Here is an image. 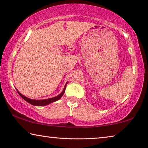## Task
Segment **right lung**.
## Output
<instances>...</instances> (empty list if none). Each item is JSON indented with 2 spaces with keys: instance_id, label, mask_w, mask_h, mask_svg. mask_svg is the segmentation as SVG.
<instances>
[{
  "instance_id": "obj_1",
  "label": "right lung",
  "mask_w": 148,
  "mask_h": 148,
  "mask_svg": "<svg viewBox=\"0 0 148 148\" xmlns=\"http://www.w3.org/2000/svg\"><path fill=\"white\" fill-rule=\"evenodd\" d=\"M67 83H68V82H67V83L65 84V85L64 87V88H63V91L61 92V93H60V95H58V96L55 97L50 98V99H44V100H34V99H29V98L24 96L23 95H22L21 93H20L18 91V89H16V90L18 91V94L20 95V97H21L24 100H25V101H26V102H28V103L32 104V105H34V106H46V105H47V104L53 103V102H56L57 101H58L59 99H61V97L63 96V94H64Z\"/></svg>"
}]
</instances>
